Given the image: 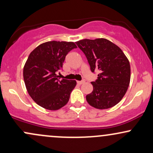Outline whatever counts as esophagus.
Returning a JSON list of instances; mask_svg holds the SVG:
<instances>
[{"label":"esophagus","instance_id":"1","mask_svg":"<svg viewBox=\"0 0 153 153\" xmlns=\"http://www.w3.org/2000/svg\"><path fill=\"white\" fill-rule=\"evenodd\" d=\"M85 81L84 80H82V81H77V83L78 84V85H82V84H83Z\"/></svg>","mask_w":153,"mask_h":153}]
</instances>
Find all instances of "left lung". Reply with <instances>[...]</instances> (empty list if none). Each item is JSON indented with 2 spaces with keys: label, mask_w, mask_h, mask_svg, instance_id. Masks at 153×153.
<instances>
[{
  "label": "left lung",
  "mask_w": 153,
  "mask_h": 153,
  "mask_svg": "<svg viewBox=\"0 0 153 153\" xmlns=\"http://www.w3.org/2000/svg\"><path fill=\"white\" fill-rule=\"evenodd\" d=\"M75 43L87 57L91 71L100 73L97 80L91 82L94 89L86 96L87 102L98 109L114 106L129 87L131 77L129 59L117 45L106 39H85Z\"/></svg>",
  "instance_id": "8db88e82"
}]
</instances>
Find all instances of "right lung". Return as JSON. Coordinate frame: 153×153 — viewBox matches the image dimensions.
Here are the masks:
<instances>
[{
    "mask_svg": "<svg viewBox=\"0 0 153 153\" xmlns=\"http://www.w3.org/2000/svg\"><path fill=\"white\" fill-rule=\"evenodd\" d=\"M76 47L72 42H47L29 54L23 76L29 96L39 106L56 111L68 103L76 81L59 80L56 73L62 68L67 54Z\"/></svg>",
    "mask_w": 153,
    "mask_h": 153,
    "instance_id": "right-lung-1",
    "label": "right lung"
}]
</instances>
